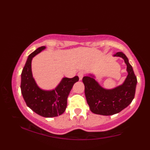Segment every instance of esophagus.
Segmentation results:
<instances>
[{
    "label": "esophagus",
    "instance_id": "esophagus-1",
    "mask_svg": "<svg viewBox=\"0 0 150 150\" xmlns=\"http://www.w3.org/2000/svg\"><path fill=\"white\" fill-rule=\"evenodd\" d=\"M77 75H78L79 79H80V80H82V77H83L84 75H85V73H84V72L80 71V72H79L78 74H77Z\"/></svg>",
    "mask_w": 150,
    "mask_h": 150
}]
</instances>
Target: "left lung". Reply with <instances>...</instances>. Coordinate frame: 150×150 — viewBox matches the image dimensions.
Here are the masks:
<instances>
[{"label":"left lung","mask_w":150,"mask_h":150,"mask_svg":"<svg viewBox=\"0 0 150 150\" xmlns=\"http://www.w3.org/2000/svg\"><path fill=\"white\" fill-rule=\"evenodd\" d=\"M113 56L123 58L127 65L128 75L121 85L106 89L95 80L94 74L89 73L82 78L87 102L91 111L95 114L111 116L119 113L130 104L135 97L137 77L128 58L123 52H117Z\"/></svg>","instance_id":"left-lung-1"}]
</instances>
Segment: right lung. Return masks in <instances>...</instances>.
<instances>
[{
	"label": "right lung",
	"mask_w": 150,
	"mask_h": 150,
	"mask_svg": "<svg viewBox=\"0 0 150 150\" xmlns=\"http://www.w3.org/2000/svg\"><path fill=\"white\" fill-rule=\"evenodd\" d=\"M46 48L41 46L28 56L21 74L20 88L24 100L29 108L39 116L52 118L64 113L67 107V99L79 77H63L54 89L50 90L39 87L32 75V61L34 56Z\"/></svg>",
	"instance_id": "obj_1"
}]
</instances>
